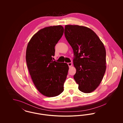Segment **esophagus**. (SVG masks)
<instances>
[{
    "instance_id": "1",
    "label": "esophagus",
    "mask_w": 123,
    "mask_h": 123,
    "mask_svg": "<svg viewBox=\"0 0 123 123\" xmlns=\"http://www.w3.org/2000/svg\"><path fill=\"white\" fill-rule=\"evenodd\" d=\"M68 66H69V67H70L72 66V63H68Z\"/></svg>"
}]
</instances>
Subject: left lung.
I'll use <instances>...</instances> for the list:
<instances>
[{"label":"left lung","mask_w":123,"mask_h":123,"mask_svg":"<svg viewBox=\"0 0 123 123\" xmlns=\"http://www.w3.org/2000/svg\"><path fill=\"white\" fill-rule=\"evenodd\" d=\"M65 37L72 47L76 73L74 79L82 92L89 93L101 82L106 70V52L102 42L88 27L66 25Z\"/></svg>","instance_id":"1"}]
</instances>
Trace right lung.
<instances>
[{"instance_id": "right-lung-1", "label": "right lung", "mask_w": 123, "mask_h": 123, "mask_svg": "<svg viewBox=\"0 0 123 123\" xmlns=\"http://www.w3.org/2000/svg\"><path fill=\"white\" fill-rule=\"evenodd\" d=\"M64 31L61 25L40 29L32 36L27 47L26 60L30 75L37 90L47 97L58 96L64 91L68 65L53 60L55 46Z\"/></svg>"}]
</instances>
